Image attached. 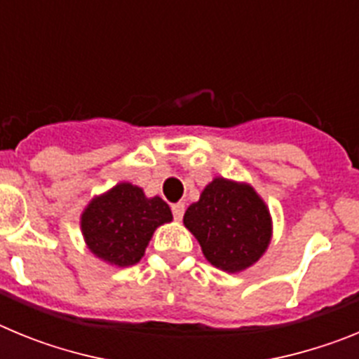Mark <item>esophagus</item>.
<instances>
[{"label": "esophagus", "instance_id": "34e87169", "mask_svg": "<svg viewBox=\"0 0 359 359\" xmlns=\"http://www.w3.org/2000/svg\"><path fill=\"white\" fill-rule=\"evenodd\" d=\"M183 214H185V205L183 203H174L172 205V215L176 221H182Z\"/></svg>", "mask_w": 359, "mask_h": 359}]
</instances>
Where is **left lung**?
<instances>
[{
    "instance_id": "8db88e82",
    "label": "left lung",
    "mask_w": 359,
    "mask_h": 359,
    "mask_svg": "<svg viewBox=\"0 0 359 359\" xmlns=\"http://www.w3.org/2000/svg\"><path fill=\"white\" fill-rule=\"evenodd\" d=\"M189 228L207 261L224 271H241L261 259L271 239L264 201L244 183L215 177L185 212Z\"/></svg>"
}]
</instances>
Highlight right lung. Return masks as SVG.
I'll return each instance as SVG.
<instances>
[{
  "mask_svg": "<svg viewBox=\"0 0 359 359\" xmlns=\"http://www.w3.org/2000/svg\"><path fill=\"white\" fill-rule=\"evenodd\" d=\"M172 221V212L161 198H145L144 190L120 183L88 205L81 219L88 248L102 261L133 266L144 257L152 233Z\"/></svg>",
  "mask_w": 359,
  "mask_h": 359,
  "instance_id": "add662e5",
  "label": "right lung"
}]
</instances>
